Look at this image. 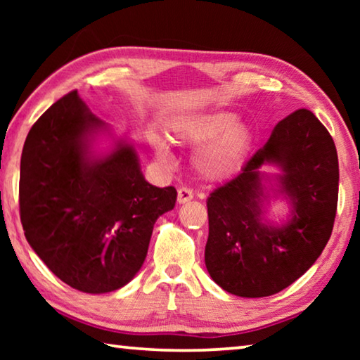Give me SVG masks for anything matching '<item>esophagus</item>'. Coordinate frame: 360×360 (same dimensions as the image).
Listing matches in <instances>:
<instances>
[{
    "mask_svg": "<svg viewBox=\"0 0 360 360\" xmlns=\"http://www.w3.org/2000/svg\"><path fill=\"white\" fill-rule=\"evenodd\" d=\"M192 198H193L192 188L181 187L179 191H178V202H179V203H187V202H191Z\"/></svg>",
    "mask_w": 360,
    "mask_h": 360,
    "instance_id": "esophagus-1",
    "label": "esophagus"
}]
</instances>
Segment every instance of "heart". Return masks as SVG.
<instances>
[{"mask_svg":"<svg viewBox=\"0 0 360 360\" xmlns=\"http://www.w3.org/2000/svg\"><path fill=\"white\" fill-rule=\"evenodd\" d=\"M179 143L202 144L195 157V165L206 179H224L241 167L251 146V130L236 122V115L225 111H212L191 115L176 127ZM157 157L172 162V152L162 141L154 143Z\"/></svg>","mask_w":360,"mask_h":360,"instance_id":"heart-1","label":"heart"}]
</instances>
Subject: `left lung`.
Segmentation results:
<instances>
[{
	"mask_svg": "<svg viewBox=\"0 0 360 360\" xmlns=\"http://www.w3.org/2000/svg\"><path fill=\"white\" fill-rule=\"evenodd\" d=\"M265 161L285 169L283 190L292 219L283 229L261 222L258 168ZM338 155L324 125L308 109L278 122L268 143L243 172L210 195L205 264L211 278L233 295L278 294L319 257L332 235L338 203Z\"/></svg>",
	"mask_w": 360,
	"mask_h": 360,
	"instance_id": "8db88e82",
	"label": "left lung"
}]
</instances>
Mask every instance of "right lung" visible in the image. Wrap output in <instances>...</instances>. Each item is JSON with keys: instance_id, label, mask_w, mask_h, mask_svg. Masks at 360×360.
<instances>
[{"instance_id": "right-lung-1", "label": "right lung", "mask_w": 360, "mask_h": 360, "mask_svg": "<svg viewBox=\"0 0 360 360\" xmlns=\"http://www.w3.org/2000/svg\"><path fill=\"white\" fill-rule=\"evenodd\" d=\"M101 125L72 90L34 122L20 160L27 241L53 275L87 294L120 289L136 275L157 217L178 195L143 178L130 144L90 160L85 138Z\"/></svg>"}]
</instances>
